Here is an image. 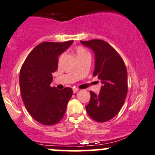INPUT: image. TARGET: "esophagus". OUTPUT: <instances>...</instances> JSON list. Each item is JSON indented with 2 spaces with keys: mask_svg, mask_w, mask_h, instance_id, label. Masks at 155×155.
<instances>
[{
  "mask_svg": "<svg viewBox=\"0 0 155 155\" xmlns=\"http://www.w3.org/2000/svg\"><path fill=\"white\" fill-rule=\"evenodd\" d=\"M78 91H79V88H73V93H76Z\"/></svg>",
  "mask_w": 155,
  "mask_h": 155,
  "instance_id": "34e87169",
  "label": "esophagus"
}]
</instances>
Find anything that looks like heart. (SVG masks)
Here are the masks:
<instances>
[{
	"instance_id": "1",
	"label": "heart",
	"mask_w": 155,
	"mask_h": 155,
	"mask_svg": "<svg viewBox=\"0 0 155 155\" xmlns=\"http://www.w3.org/2000/svg\"><path fill=\"white\" fill-rule=\"evenodd\" d=\"M76 54H77L78 58L81 56H83V55L85 54H88V51H86V49L85 48L82 47V46H79V47L76 48Z\"/></svg>"
}]
</instances>
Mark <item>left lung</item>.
<instances>
[{
  "instance_id": "1",
  "label": "left lung",
  "mask_w": 155,
  "mask_h": 155,
  "mask_svg": "<svg viewBox=\"0 0 155 155\" xmlns=\"http://www.w3.org/2000/svg\"><path fill=\"white\" fill-rule=\"evenodd\" d=\"M81 43L94 51L93 76L102 83L98 94L90 91L91 98L85 109L92 120L106 122L119 113L125 101L128 91L127 67L120 55L106 41L92 39Z\"/></svg>"
}]
</instances>
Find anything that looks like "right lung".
I'll return each instance as SVG.
<instances>
[{
  "label": "right lung",
  "mask_w": 155,
  "mask_h": 155,
  "mask_svg": "<svg viewBox=\"0 0 155 155\" xmlns=\"http://www.w3.org/2000/svg\"><path fill=\"white\" fill-rule=\"evenodd\" d=\"M73 42L45 41L38 45L21 67L19 86L23 103L33 119L44 125H54L63 119L73 95L71 88L59 90L51 86L60 55Z\"/></svg>",
  "instance_id": "right-lung-1"
}]
</instances>
